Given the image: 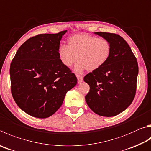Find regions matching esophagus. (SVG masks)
<instances>
[{
  "label": "esophagus",
  "mask_w": 151,
  "mask_h": 151,
  "mask_svg": "<svg viewBox=\"0 0 151 151\" xmlns=\"http://www.w3.org/2000/svg\"><path fill=\"white\" fill-rule=\"evenodd\" d=\"M77 79H78V83H81L83 81V76L81 75H77Z\"/></svg>",
  "instance_id": "34e87169"
}]
</instances>
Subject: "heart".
I'll return each instance as SVG.
<instances>
[{
  "label": "heart",
  "instance_id": "heart-1",
  "mask_svg": "<svg viewBox=\"0 0 151 151\" xmlns=\"http://www.w3.org/2000/svg\"><path fill=\"white\" fill-rule=\"evenodd\" d=\"M59 57L63 65L70 67L78 59L75 70L81 73L84 70L94 71L105 65L111 55V43L104 38L87 34H78L70 37L68 44L59 48Z\"/></svg>",
  "mask_w": 151,
  "mask_h": 151
}]
</instances>
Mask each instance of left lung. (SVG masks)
Segmentation results:
<instances>
[{
  "mask_svg": "<svg viewBox=\"0 0 151 151\" xmlns=\"http://www.w3.org/2000/svg\"><path fill=\"white\" fill-rule=\"evenodd\" d=\"M96 34L109 41L111 53L103 67L84 77L90 86L85 100L94 113L112 117L124 111L135 98L138 63L127 43L119 35L102 32Z\"/></svg>",
  "mask_w": 151,
  "mask_h": 151,
  "instance_id": "8db88e82",
  "label": "left lung"
}]
</instances>
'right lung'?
<instances>
[{"instance_id":"add662e5","label":"right lung","mask_w":151,"mask_h":151,"mask_svg":"<svg viewBox=\"0 0 151 151\" xmlns=\"http://www.w3.org/2000/svg\"><path fill=\"white\" fill-rule=\"evenodd\" d=\"M66 32L29 38L11 62L12 97L19 108L33 117L47 118L54 114L66 93L77 83L76 75L59 57L60 41Z\"/></svg>"}]
</instances>
